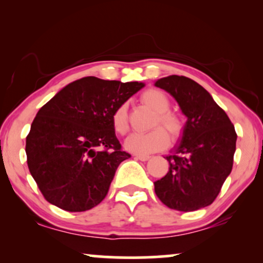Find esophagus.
Wrapping results in <instances>:
<instances>
[{
  "instance_id": "34e87169",
  "label": "esophagus",
  "mask_w": 263,
  "mask_h": 263,
  "mask_svg": "<svg viewBox=\"0 0 263 263\" xmlns=\"http://www.w3.org/2000/svg\"><path fill=\"white\" fill-rule=\"evenodd\" d=\"M135 158H136V159L141 160V161H147L151 157L149 156H146V154H136Z\"/></svg>"
}]
</instances>
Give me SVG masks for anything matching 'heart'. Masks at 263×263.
Masks as SVG:
<instances>
[{
	"instance_id": "1",
	"label": "heart",
	"mask_w": 263,
	"mask_h": 263,
	"mask_svg": "<svg viewBox=\"0 0 263 263\" xmlns=\"http://www.w3.org/2000/svg\"><path fill=\"white\" fill-rule=\"evenodd\" d=\"M141 102L151 107L156 116L153 118L152 125H161L164 129L157 127L145 134H133L125 140V148L133 153L148 154L164 149L168 145V136L172 139H177L184 130V122L182 117L176 112H172L170 109V99L164 92L156 88L146 89L140 97ZM111 124L116 134L125 135L129 130V122L127 114V105L121 104L118 105L111 116Z\"/></svg>"
}]
</instances>
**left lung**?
<instances>
[{
	"label": "left lung",
	"mask_w": 263,
	"mask_h": 263,
	"mask_svg": "<svg viewBox=\"0 0 263 263\" xmlns=\"http://www.w3.org/2000/svg\"><path fill=\"white\" fill-rule=\"evenodd\" d=\"M156 86L177 100L188 120L181 142L166 157L167 174L154 182V192L171 210L192 212L210 206L232 170L235 127L210 93L192 79L170 75Z\"/></svg>",
	"instance_id": "obj_1"
}]
</instances>
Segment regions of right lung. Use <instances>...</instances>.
Instances as JSON below:
<instances>
[{"mask_svg":"<svg viewBox=\"0 0 263 263\" xmlns=\"http://www.w3.org/2000/svg\"><path fill=\"white\" fill-rule=\"evenodd\" d=\"M143 86L86 77L41 107L26 138V156L48 202L84 212L105 199L118 165L130 158L122 151L111 116Z\"/></svg>","mask_w":263,"mask_h":263,"instance_id":"1","label":"right lung"}]
</instances>
